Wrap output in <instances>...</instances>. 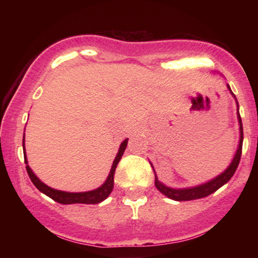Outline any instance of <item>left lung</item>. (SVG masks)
Listing matches in <instances>:
<instances>
[{
  "label": "left lung",
  "mask_w": 258,
  "mask_h": 258,
  "mask_svg": "<svg viewBox=\"0 0 258 258\" xmlns=\"http://www.w3.org/2000/svg\"><path fill=\"white\" fill-rule=\"evenodd\" d=\"M228 90L230 91L232 96L235 98L234 93L230 90L229 85H227ZM236 100V98H235ZM236 105H238V102H236ZM238 121H239V130H240V139H239V147L236 149L235 155L230 162V165L228 166L226 170L223 171L221 174H218L217 177H215L214 179L209 180V182L203 183V184L197 185V186H190V188H183V189H174V188H170V186H166L165 184H162L161 182L158 179L155 174V186L158 188V190L160 193H162L164 195H166L167 198L172 200H177V201H189V200H195V199H201V198L209 197L210 194L215 193L217 189H220L222 185H224L226 183L233 177V174L235 173L236 168H238L239 161H240L241 158V150H242V139H244V135H242V123H241V117L240 114H239V105H238ZM153 167V166H152ZM155 173V171H154Z\"/></svg>",
  "instance_id": "left-lung-1"
}]
</instances>
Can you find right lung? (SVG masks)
I'll return each instance as SVG.
<instances>
[{
	"label": "right lung",
	"mask_w": 258,
	"mask_h": 258,
	"mask_svg": "<svg viewBox=\"0 0 258 258\" xmlns=\"http://www.w3.org/2000/svg\"><path fill=\"white\" fill-rule=\"evenodd\" d=\"M24 137H25V133H24ZM127 142H128V139H125V141L121 143L116 158H115L114 162H112V166H111L110 172H109L108 178H106L105 182L103 183L99 188L94 189V190L82 191V193H68V191L57 190V189H53L51 186L44 184L43 182H41V180L37 178L36 174L32 172L30 166L28 165L24 141H23V150H24V161L26 164V171H28V174L29 177H30L31 182L34 183V185L36 186L38 190H40L41 193L46 194L47 197H49L51 199L57 201L59 204H63V205H69V204H99L110 195L112 188H114V173H115V170H116L117 164H119L121 156H122L123 152H125L127 147Z\"/></svg>",
	"instance_id": "obj_1"
}]
</instances>
